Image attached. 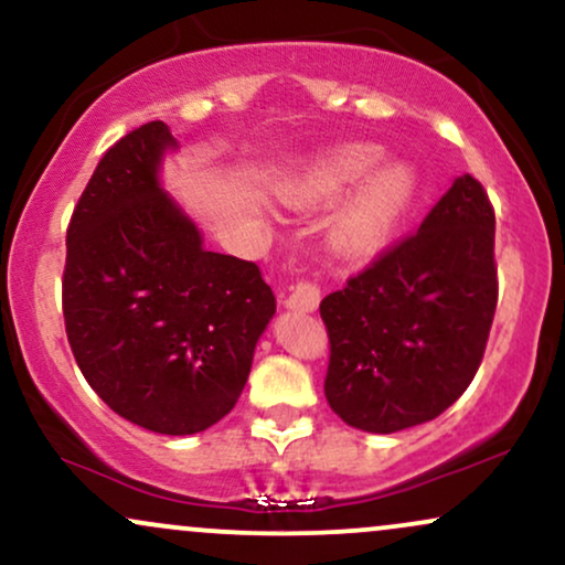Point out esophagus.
<instances>
[{"mask_svg": "<svg viewBox=\"0 0 565 565\" xmlns=\"http://www.w3.org/2000/svg\"><path fill=\"white\" fill-rule=\"evenodd\" d=\"M285 307L294 311H315L320 307V288L315 282H296L285 298Z\"/></svg>", "mask_w": 565, "mask_h": 565, "instance_id": "esophagus-1", "label": "esophagus"}]
</instances>
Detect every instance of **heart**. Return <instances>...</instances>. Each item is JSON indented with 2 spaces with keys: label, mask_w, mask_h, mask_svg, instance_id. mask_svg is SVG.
<instances>
[{
  "label": "heart",
  "mask_w": 565,
  "mask_h": 565,
  "mask_svg": "<svg viewBox=\"0 0 565 565\" xmlns=\"http://www.w3.org/2000/svg\"><path fill=\"white\" fill-rule=\"evenodd\" d=\"M381 158L370 142L324 148L277 182V198L290 209H322L343 196L330 216V243L343 256H373L396 235L420 190L413 166Z\"/></svg>",
  "instance_id": "heart-1"
}]
</instances>
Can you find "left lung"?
I'll list each match as a JSON object with an SVG mask.
<instances>
[{
	"instance_id": "obj_1",
	"label": "left lung",
	"mask_w": 565,
	"mask_h": 565,
	"mask_svg": "<svg viewBox=\"0 0 565 565\" xmlns=\"http://www.w3.org/2000/svg\"><path fill=\"white\" fill-rule=\"evenodd\" d=\"M494 309V211L462 174L417 235L322 298L330 409L367 434L439 417L473 381Z\"/></svg>"
}]
</instances>
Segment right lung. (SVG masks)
<instances>
[{
  "mask_svg": "<svg viewBox=\"0 0 565 565\" xmlns=\"http://www.w3.org/2000/svg\"><path fill=\"white\" fill-rule=\"evenodd\" d=\"M179 142L163 121L105 152L65 237L63 317L86 383L113 413L166 436L235 407L277 301L254 262L214 254L163 188Z\"/></svg>",
  "mask_w": 565,
  "mask_h": 565,
  "instance_id": "obj_1",
  "label": "right lung"
}]
</instances>
